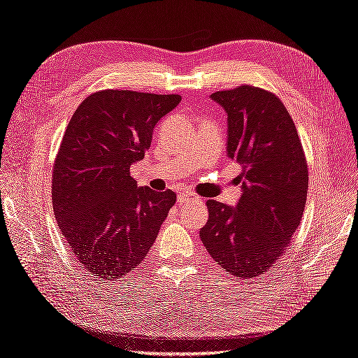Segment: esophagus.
<instances>
[{
  "mask_svg": "<svg viewBox=\"0 0 358 358\" xmlns=\"http://www.w3.org/2000/svg\"><path fill=\"white\" fill-rule=\"evenodd\" d=\"M178 201L182 204H189V203H201V198L199 196H196L195 194H192V192H180L178 194Z\"/></svg>",
  "mask_w": 358,
  "mask_h": 358,
  "instance_id": "34e87169",
  "label": "esophagus"
}]
</instances>
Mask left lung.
<instances>
[{
  "mask_svg": "<svg viewBox=\"0 0 358 358\" xmlns=\"http://www.w3.org/2000/svg\"><path fill=\"white\" fill-rule=\"evenodd\" d=\"M227 113V155L241 164L236 207L207 199L199 238L213 261L241 279L256 278L285 253L301 224L308 166L296 124L280 99L241 85L210 94Z\"/></svg>",
  "mask_w": 358,
  "mask_h": 358,
  "instance_id": "8db88e82",
  "label": "left lung"
}]
</instances>
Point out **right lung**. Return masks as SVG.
<instances>
[{"label": "right lung", "mask_w": 358, "mask_h": 358, "mask_svg": "<svg viewBox=\"0 0 358 358\" xmlns=\"http://www.w3.org/2000/svg\"><path fill=\"white\" fill-rule=\"evenodd\" d=\"M178 94L102 90L78 106L53 166L52 199L61 234L82 270L119 279L145 259L176 204L171 189L138 187L132 163Z\"/></svg>", "instance_id": "1"}]
</instances>
